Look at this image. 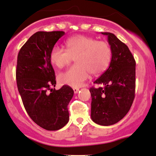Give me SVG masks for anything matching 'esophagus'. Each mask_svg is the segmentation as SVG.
<instances>
[{"label": "esophagus", "instance_id": "obj_1", "mask_svg": "<svg viewBox=\"0 0 156 156\" xmlns=\"http://www.w3.org/2000/svg\"><path fill=\"white\" fill-rule=\"evenodd\" d=\"M73 90H74V93H77L78 92V90H79V88L78 87H73Z\"/></svg>", "mask_w": 156, "mask_h": 156}]
</instances>
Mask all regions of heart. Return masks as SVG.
<instances>
[{
	"label": "heart",
	"mask_w": 156,
	"mask_h": 156,
	"mask_svg": "<svg viewBox=\"0 0 156 156\" xmlns=\"http://www.w3.org/2000/svg\"><path fill=\"white\" fill-rule=\"evenodd\" d=\"M66 50L55 45L50 51V61L57 68L71 63L75 57L76 65L58 75L59 82L72 87H79L89 77V73L97 75L109 66L111 50L108 43L87 36L78 35L65 42Z\"/></svg>",
	"instance_id": "heart-1"
}]
</instances>
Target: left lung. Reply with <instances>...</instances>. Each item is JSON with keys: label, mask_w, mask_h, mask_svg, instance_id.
<instances>
[{"label": "left lung", "mask_w": 156, "mask_h": 156, "mask_svg": "<svg viewBox=\"0 0 156 156\" xmlns=\"http://www.w3.org/2000/svg\"><path fill=\"white\" fill-rule=\"evenodd\" d=\"M101 34L108 37L111 60L108 69L94 81L101 87L90 89L91 119L96 124L108 126L121 120L133 103L136 63L127 45L114 34Z\"/></svg>", "instance_id": "8db88e82"}]
</instances>
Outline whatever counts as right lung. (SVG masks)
<instances>
[{"instance_id": "add662e5", "label": "right lung", "mask_w": 156, "mask_h": 156, "mask_svg": "<svg viewBox=\"0 0 156 156\" xmlns=\"http://www.w3.org/2000/svg\"><path fill=\"white\" fill-rule=\"evenodd\" d=\"M63 31H39L32 35L18 55L16 81L23 105L32 120L42 129L56 131L69 122L68 105L74 90L67 85L55 88V74L50 51Z\"/></svg>"}]
</instances>
